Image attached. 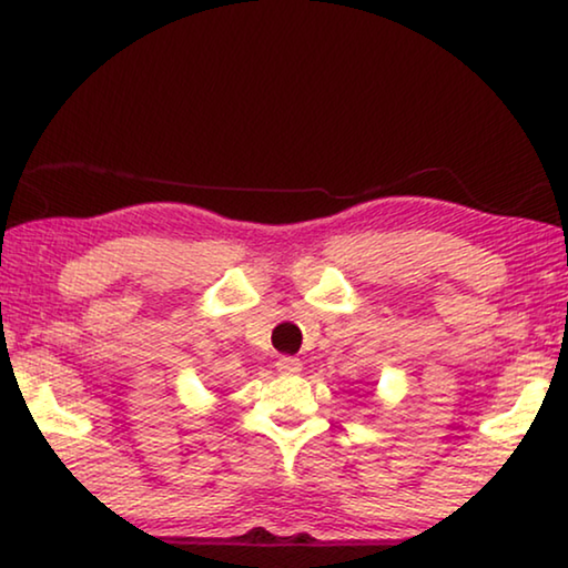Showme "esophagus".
Here are the masks:
<instances>
[{"mask_svg": "<svg viewBox=\"0 0 568 568\" xmlns=\"http://www.w3.org/2000/svg\"><path fill=\"white\" fill-rule=\"evenodd\" d=\"M275 365L283 375H295V373H301V367H303L301 361H295V357H281Z\"/></svg>", "mask_w": 568, "mask_h": 568, "instance_id": "34e87169", "label": "esophagus"}]
</instances>
